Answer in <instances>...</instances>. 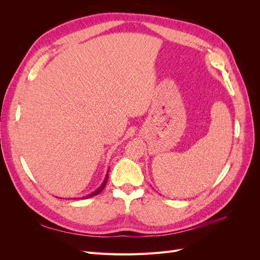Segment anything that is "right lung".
<instances>
[{
    "label": "right lung",
    "instance_id": "right-lung-1",
    "mask_svg": "<svg viewBox=\"0 0 260 260\" xmlns=\"http://www.w3.org/2000/svg\"><path fill=\"white\" fill-rule=\"evenodd\" d=\"M107 180H108V171H107V174H106V176H105V179H104V181H103V183H102V184L99 186V188H96V190L94 191V192H92L91 194L83 196L82 199H90V198H92V196H95V195L100 194L102 191L104 190V187H105V185H106V183H107Z\"/></svg>",
    "mask_w": 260,
    "mask_h": 260
}]
</instances>
